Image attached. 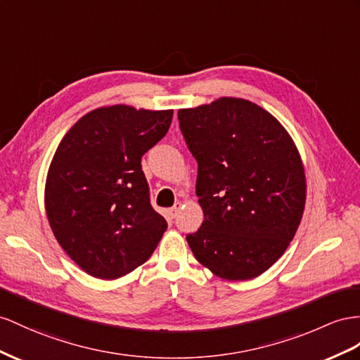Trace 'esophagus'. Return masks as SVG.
I'll return each instance as SVG.
<instances>
[{"label":"esophagus","mask_w":360,"mask_h":360,"mask_svg":"<svg viewBox=\"0 0 360 360\" xmlns=\"http://www.w3.org/2000/svg\"><path fill=\"white\" fill-rule=\"evenodd\" d=\"M179 210H181V202H178V204H174L170 210H167V216H169L170 219H174V217L178 216Z\"/></svg>","instance_id":"34e87169"}]
</instances>
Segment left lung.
<instances>
[{
  "label": "left lung",
  "mask_w": 360,
  "mask_h": 360,
  "mask_svg": "<svg viewBox=\"0 0 360 360\" xmlns=\"http://www.w3.org/2000/svg\"><path fill=\"white\" fill-rule=\"evenodd\" d=\"M198 162L205 220L187 242L220 278L259 276L280 259L301 222L306 176L285 129L252 101L222 97L178 110Z\"/></svg>",
  "instance_id": "obj_1"
}]
</instances>
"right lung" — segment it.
Returning a JSON list of instances; mask_svg holds the SVG:
<instances>
[{
	"label": "right lung",
	"instance_id": "1",
	"mask_svg": "<svg viewBox=\"0 0 360 360\" xmlns=\"http://www.w3.org/2000/svg\"><path fill=\"white\" fill-rule=\"evenodd\" d=\"M173 110L117 105L82 117L49 170L45 210L71 260L114 280L143 264L167 229L150 204L141 156L162 140Z\"/></svg>",
	"mask_w": 360,
	"mask_h": 360
}]
</instances>
